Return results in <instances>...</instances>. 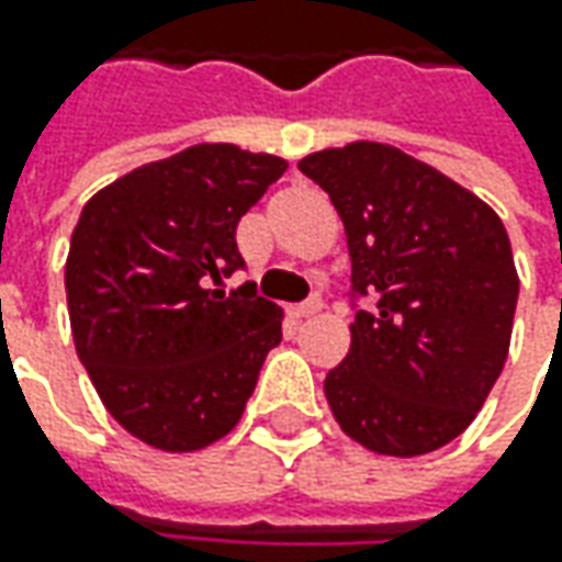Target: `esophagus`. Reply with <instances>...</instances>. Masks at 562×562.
<instances>
[{"label":"esophagus","instance_id":"1","mask_svg":"<svg viewBox=\"0 0 562 562\" xmlns=\"http://www.w3.org/2000/svg\"><path fill=\"white\" fill-rule=\"evenodd\" d=\"M322 310V303L318 300H306V303H296V306H288V315H291L293 322H303V318H310Z\"/></svg>","mask_w":562,"mask_h":562}]
</instances>
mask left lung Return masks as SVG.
<instances>
[{
	"label": "left lung",
	"instance_id": "1",
	"mask_svg": "<svg viewBox=\"0 0 562 562\" xmlns=\"http://www.w3.org/2000/svg\"><path fill=\"white\" fill-rule=\"evenodd\" d=\"M347 231L350 353L325 378L344 435L381 457H422L479 416L509 353L519 274L501 215L391 143L310 153Z\"/></svg>",
	"mask_w": 562,
	"mask_h": 562
}]
</instances>
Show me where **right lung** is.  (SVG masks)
I'll use <instances>...</instances> for the list:
<instances>
[{"mask_svg": "<svg viewBox=\"0 0 562 562\" xmlns=\"http://www.w3.org/2000/svg\"><path fill=\"white\" fill-rule=\"evenodd\" d=\"M288 171L269 153L196 143L93 193L71 234L65 293L77 357L124 431L165 453L240 422L284 313L252 284L237 222Z\"/></svg>", "mask_w": 562, "mask_h": 562, "instance_id": "1", "label": "right lung"}]
</instances>
